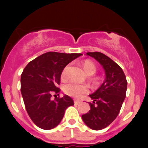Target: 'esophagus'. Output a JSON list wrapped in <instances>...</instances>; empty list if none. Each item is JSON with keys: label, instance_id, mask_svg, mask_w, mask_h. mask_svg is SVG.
<instances>
[{"label": "esophagus", "instance_id": "esophagus-1", "mask_svg": "<svg viewBox=\"0 0 148 148\" xmlns=\"http://www.w3.org/2000/svg\"><path fill=\"white\" fill-rule=\"evenodd\" d=\"M82 102L81 101H78V100H76V99H74V103H75V104H79L80 103Z\"/></svg>", "mask_w": 148, "mask_h": 148}]
</instances>
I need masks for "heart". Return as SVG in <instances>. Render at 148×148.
<instances>
[{
	"label": "heart",
	"mask_w": 148,
	"mask_h": 148,
	"mask_svg": "<svg viewBox=\"0 0 148 148\" xmlns=\"http://www.w3.org/2000/svg\"><path fill=\"white\" fill-rule=\"evenodd\" d=\"M83 68L87 74L91 75H93L96 71V66L93 62L90 60H86L82 64ZM69 69V65H66L61 72V77L62 79H65L67 75V71ZM64 91L66 94L74 98H80L82 95L88 92V87L86 85H82L70 82L65 84L64 87Z\"/></svg>",
	"instance_id": "b5f03b06"
}]
</instances>
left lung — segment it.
I'll return each instance as SVG.
<instances>
[{
    "instance_id": "obj_1",
    "label": "left lung",
    "mask_w": 148,
    "mask_h": 148,
    "mask_svg": "<svg viewBox=\"0 0 148 148\" xmlns=\"http://www.w3.org/2000/svg\"><path fill=\"white\" fill-rule=\"evenodd\" d=\"M104 68L106 78L95 92L90 94V110L82 115L86 125L95 130H102L113 122L119 113L126 97V76L122 69L108 56L99 52L87 53Z\"/></svg>"
}]
</instances>
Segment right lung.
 I'll return each instance as SVG.
<instances>
[{"mask_svg":"<svg viewBox=\"0 0 148 148\" xmlns=\"http://www.w3.org/2000/svg\"><path fill=\"white\" fill-rule=\"evenodd\" d=\"M82 55L48 52L24 68L21 76V92L29 116L38 127L44 130L56 127L66 108L74 105L73 99L66 95L56 96L54 100L51 97L53 92H60L58 86L63 69Z\"/></svg>","mask_w":148,"mask_h":148,"instance_id":"1","label":"right lung"}]
</instances>
